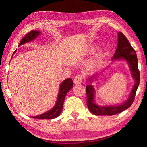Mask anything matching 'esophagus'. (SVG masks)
<instances>
[{
	"label": "esophagus",
	"mask_w": 147,
	"mask_h": 147,
	"mask_svg": "<svg viewBox=\"0 0 147 147\" xmlns=\"http://www.w3.org/2000/svg\"><path fill=\"white\" fill-rule=\"evenodd\" d=\"M83 80V76L80 75V74H78V75H76L74 77V83L75 84H80L82 83Z\"/></svg>",
	"instance_id": "esophagus-1"
}]
</instances>
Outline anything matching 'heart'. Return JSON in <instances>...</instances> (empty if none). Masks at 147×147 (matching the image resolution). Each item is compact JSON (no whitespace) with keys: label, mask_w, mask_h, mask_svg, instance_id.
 <instances>
[{"label":"heart","mask_w":147,"mask_h":147,"mask_svg":"<svg viewBox=\"0 0 147 147\" xmlns=\"http://www.w3.org/2000/svg\"><path fill=\"white\" fill-rule=\"evenodd\" d=\"M96 45H92L89 46V47L88 48V50H87V52H88V53H93V52L94 51V50L96 49Z\"/></svg>","instance_id":"b5f03b06"}]
</instances>
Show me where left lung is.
I'll return each instance as SVG.
<instances>
[{
  "mask_svg": "<svg viewBox=\"0 0 147 147\" xmlns=\"http://www.w3.org/2000/svg\"><path fill=\"white\" fill-rule=\"evenodd\" d=\"M124 60L127 62L131 76L134 80V84L131 89L128 98L125 102L121 104L111 106H99L96 104L94 100L95 95V89L92 85L93 80L98 76V74L91 76L89 78L88 81L90 84L86 86L87 93V105L91 112L95 115H113L115 114L121 113L128 108H130L135 98L136 93L139 84L140 74L138 70V58L136 53L128 39L124 36L123 33L119 32L117 39V47L116 51L111 58V61Z\"/></svg>",
  "mask_w": 147,
  "mask_h": 147,
  "instance_id": "1",
  "label": "left lung"
}]
</instances>
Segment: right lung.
I'll return each mask as SVG.
<instances>
[{"label":"right lung","mask_w":147,"mask_h":147,"mask_svg":"<svg viewBox=\"0 0 147 147\" xmlns=\"http://www.w3.org/2000/svg\"><path fill=\"white\" fill-rule=\"evenodd\" d=\"M41 34V32L38 30H32L31 32H30L28 34H26V36L21 39V41L19 43L18 47L21 46V45L29 43V42H30L32 41H34V39H36L38 37H39V35ZM16 51L17 49L16 50ZM73 82L71 78H67L65 80L62 82L60 84V86H59L58 97H57L56 104H54L53 108L50 109V110L46 111V112L41 114V115L32 116L30 117L39 119H52L56 118L57 117H58L62 111L64 100L65 98L66 94L69 91V90H71V89L73 88Z\"/></svg>","instance_id":"add662e5"}]
</instances>
